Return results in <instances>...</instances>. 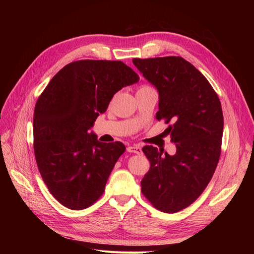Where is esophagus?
<instances>
[{
  "label": "esophagus",
  "instance_id": "34e87169",
  "mask_svg": "<svg viewBox=\"0 0 254 254\" xmlns=\"http://www.w3.org/2000/svg\"><path fill=\"white\" fill-rule=\"evenodd\" d=\"M127 151L137 153V155H139V153L142 152V148H141V146H139V145H132V146H128Z\"/></svg>",
  "mask_w": 254,
  "mask_h": 254
}]
</instances>
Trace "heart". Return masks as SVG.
I'll list each match as a JSON object with an SVG mask.
<instances>
[{
  "label": "heart",
  "mask_w": 254,
  "mask_h": 254,
  "mask_svg": "<svg viewBox=\"0 0 254 254\" xmlns=\"http://www.w3.org/2000/svg\"><path fill=\"white\" fill-rule=\"evenodd\" d=\"M142 88H149V87H146V86H144V87H142ZM142 88H141V89H142Z\"/></svg>",
  "instance_id": "obj_1"
}]
</instances>
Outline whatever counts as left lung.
I'll use <instances>...</instances> for the list:
<instances>
[{
	"mask_svg": "<svg viewBox=\"0 0 254 254\" xmlns=\"http://www.w3.org/2000/svg\"><path fill=\"white\" fill-rule=\"evenodd\" d=\"M159 93L157 120L174 123L165 131L176 145L173 156L151 145L142 148L150 162L142 193L156 209L176 213L201 195L220 157L224 115L210 82L182 57L132 59Z\"/></svg>",
	"mask_w": 254,
	"mask_h": 254,
	"instance_id": "8db88e82",
	"label": "left lung"
}]
</instances>
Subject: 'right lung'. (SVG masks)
Returning <instances> with one entry per match:
<instances>
[{"label":"right lung","instance_id":"add662e5","mask_svg":"<svg viewBox=\"0 0 254 254\" xmlns=\"http://www.w3.org/2000/svg\"><path fill=\"white\" fill-rule=\"evenodd\" d=\"M140 77L122 61L78 60L54 76L34 113V150L51 194L67 209L83 210L105 190L126 147L103 143L93 127L113 95Z\"/></svg>","mask_w":254,"mask_h":254}]
</instances>
